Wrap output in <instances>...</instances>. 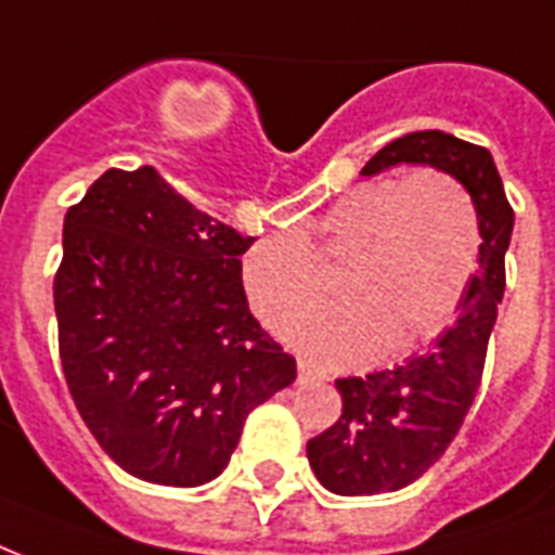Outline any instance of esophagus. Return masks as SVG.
I'll list each match as a JSON object with an SVG mask.
<instances>
[{"mask_svg": "<svg viewBox=\"0 0 555 555\" xmlns=\"http://www.w3.org/2000/svg\"><path fill=\"white\" fill-rule=\"evenodd\" d=\"M298 379H300V382L321 379V371H318V367H312V364L304 362V359H300V362H298Z\"/></svg>", "mask_w": 555, "mask_h": 555, "instance_id": "obj_1", "label": "esophagus"}]
</instances>
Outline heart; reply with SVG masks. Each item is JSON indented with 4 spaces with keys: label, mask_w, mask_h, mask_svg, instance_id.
Wrapping results in <instances>:
<instances>
[{
    "label": "heart",
    "mask_w": 555,
    "mask_h": 555,
    "mask_svg": "<svg viewBox=\"0 0 555 555\" xmlns=\"http://www.w3.org/2000/svg\"><path fill=\"white\" fill-rule=\"evenodd\" d=\"M478 205L461 179L420 167L405 179L356 184L326 210L315 240H260L243 257V286L257 318L286 330L326 298L330 309L292 330V341L326 364L390 359L442 333L480 266Z\"/></svg>",
    "instance_id": "1"
}]
</instances>
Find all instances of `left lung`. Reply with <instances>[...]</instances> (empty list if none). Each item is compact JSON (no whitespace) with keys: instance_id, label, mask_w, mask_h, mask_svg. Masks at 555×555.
<instances>
[{"instance_id":"left-lung-1","label":"left lung","mask_w":555,"mask_h":555,"mask_svg":"<svg viewBox=\"0 0 555 555\" xmlns=\"http://www.w3.org/2000/svg\"><path fill=\"white\" fill-rule=\"evenodd\" d=\"M402 162L431 165L466 184L483 231L480 272L472 278L457 321L423 356L393 371L336 379L341 416L307 442L315 478L336 495L397 492L440 461L475 402L504 298V255L515 217L489 150L442 130L408 132L385 144L362 173Z\"/></svg>"}]
</instances>
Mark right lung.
Returning <instances> with one entry per match:
<instances>
[{"label":"right lung","mask_w":555,"mask_h":555,"mask_svg":"<svg viewBox=\"0 0 555 555\" xmlns=\"http://www.w3.org/2000/svg\"><path fill=\"white\" fill-rule=\"evenodd\" d=\"M251 243L156 167H113L66 210L60 364L94 440L135 478L214 480L246 416L298 376L248 309Z\"/></svg>","instance_id":"1"}]
</instances>
